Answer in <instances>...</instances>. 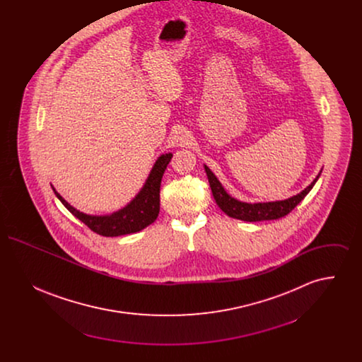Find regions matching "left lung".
I'll return each mask as SVG.
<instances>
[{
  "label": "left lung",
  "instance_id": "obj_1",
  "mask_svg": "<svg viewBox=\"0 0 362 362\" xmlns=\"http://www.w3.org/2000/svg\"><path fill=\"white\" fill-rule=\"evenodd\" d=\"M205 171H206L213 197H214L216 204L218 205V207L229 217L243 220V221H250V223L264 221V220H276V218L285 217L305 198V195L310 192L320 176V173H319L317 177L310 183L307 189H303L300 194L294 195L289 199L278 201V202H267V204H245V202L236 201L235 198L228 195L224 187L221 186V183L217 180L214 173H211L206 165H205Z\"/></svg>",
  "mask_w": 362,
  "mask_h": 362
}]
</instances>
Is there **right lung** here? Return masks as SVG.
<instances>
[{"instance_id": "1", "label": "right lung", "mask_w": 362, "mask_h": 362, "mask_svg": "<svg viewBox=\"0 0 362 362\" xmlns=\"http://www.w3.org/2000/svg\"><path fill=\"white\" fill-rule=\"evenodd\" d=\"M173 155H163L158 157L156 161L155 167L149 175L144 189L139 191L137 197L127 205L123 207L119 211L104 216V217H96V216H88L74 207L70 206L69 204L54 189L58 199L64 204V206L69 210L70 213L77 217L81 223L93 230L98 235H102L105 238H114V236H122L139 232L141 229L146 228L148 225L155 223L158 211H160V185L161 177L164 171L171 161Z\"/></svg>"}]
</instances>
